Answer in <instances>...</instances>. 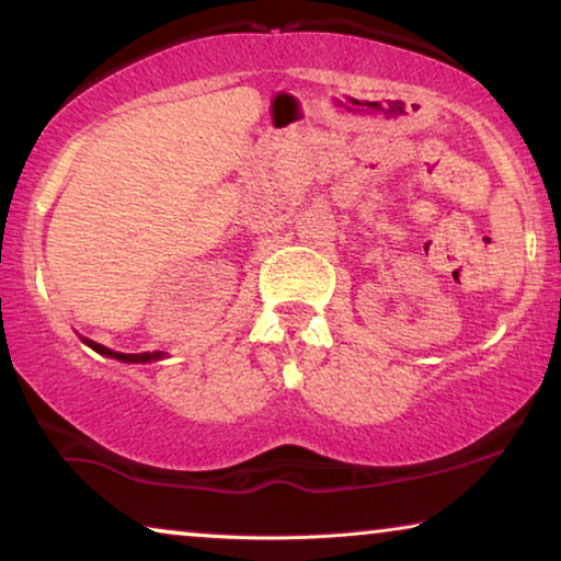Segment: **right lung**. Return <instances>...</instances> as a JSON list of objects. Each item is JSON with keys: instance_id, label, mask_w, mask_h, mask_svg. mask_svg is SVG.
I'll use <instances>...</instances> for the list:
<instances>
[{"instance_id": "right-lung-1", "label": "right lung", "mask_w": 561, "mask_h": 561, "mask_svg": "<svg viewBox=\"0 0 561 561\" xmlns=\"http://www.w3.org/2000/svg\"><path fill=\"white\" fill-rule=\"evenodd\" d=\"M89 344L91 350H96V352H102V355H110V357H114V359H122V363H150V359H158L160 357V352H140V355H125V352H112V350H106V347H102V344H96V342H91V340H83Z\"/></svg>"}]
</instances>
